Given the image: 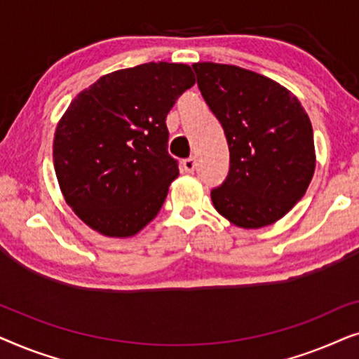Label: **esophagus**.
<instances>
[{
    "mask_svg": "<svg viewBox=\"0 0 359 359\" xmlns=\"http://www.w3.org/2000/svg\"><path fill=\"white\" fill-rule=\"evenodd\" d=\"M196 168V160L191 156V158H186L183 160V170L186 171V173H193Z\"/></svg>",
    "mask_w": 359,
    "mask_h": 359,
    "instance_id": "1",
    "label": "esophagus"
}]
</instances>
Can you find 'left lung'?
<instances>
[{"instance_id":"obj_1","label":"left lung","mask_w":359,"mask_h":359,"mask_svg":"<svg viewBox=\"0 0 359 359\" xmlns=\"http://www.w3.org/2000/svg\"><path fill=\"white\" fill-rule=\"evenodd\" d=\"M201 95L227 137L230 170L210 199L242 229H262L302 199L316 171L306 109L271 78L235 65H193Z\"/></svg>"}]
</instances>
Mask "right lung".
<instances>
[{
    "label": "right lung",
    "mask_w": 359,
    "mask_h": 359,
    "mask_svg": "<svg viewBox=\"0 0 359 359\" xmlns=\"http://www.w3.org/2000/svg\"><path fill=\"white\" fill-rule=\"evenodd\" d=\"M194 83L189 65L150 62L107 73L70 102L53 137V166L88 227L126 238L156 217L180 175L166 114Z\"/></svg>",
    "instance_id": "right-lung-1"
}]
</instances>
